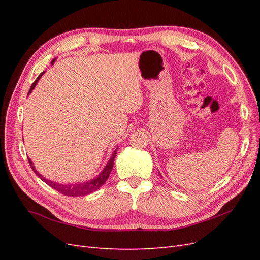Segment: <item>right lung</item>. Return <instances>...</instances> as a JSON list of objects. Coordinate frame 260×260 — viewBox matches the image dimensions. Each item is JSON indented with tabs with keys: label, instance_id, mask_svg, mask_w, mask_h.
Masks as SVG:
<instances>
[{
	"label": "right lung",
	"instance_id": "add662e5",
	"mask_svg": "<svg viewBox=\"0 0 260 260\" xmlns=\"http://www.w3.org/2000/svg\"><path fill=\"white\" fill-rule=\"evenodd\" d=\"M54 60H55V59H54ZM54 60H52V64L54 62ZM43 74H44V72H42L40 75H39V77L35 80V82H34L32 84H31V88H30L28 94L34 90L36 84L38 83L39 79H40L41 76H42ZM116 154H117V148L115 149V152L113 153V155H112V157H111V159H109V161L107 162L106 167L103 169V171H102L101 174H100L95 179H93V180H91V181H88V182L76 183V184H59V183H57V182H53V181H51V180L45 179L44 177H42L40 174H39V172H37V170L35 169L34 165H32V161H31L29 158H28V160H29V164H30L31 168H32V170L36 172V175H37L39 178H40L42 181H44V182H45L46 184L50 185L51 187H53L54 190H56L57 192L61 193L62 195L72 196V198H74V196H75V198H77V196H85V195H88V194H91V193H93V192H95L96 190H99V188L106 182V180L108 179L109 175H111V171H112V169H113V167H114V160H115Z\"/></svg>",
	"mask_w": 260,
	"mask_h": 260
}]
</instances>
